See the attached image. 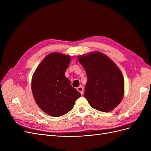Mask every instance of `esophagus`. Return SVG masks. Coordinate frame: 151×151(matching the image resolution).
Masks as SVG:
<instances>
[{"label":"esophagus","instance_id":"34e87169","mask_svg":"<svg viewBox=\"0 0 151 151\" xmlns=\"http://www.w3.org/2000/svg\"><path fill=\"white\" fill-rule=\"evenodd\" d=\"M77 90L79 91V92L83 95V92H84V88H83V87L82 86H79V87H77Z\"/></svg>","mask_w":151,"mask_h":151}]
</instances>
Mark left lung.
<instances>
[{"label":"left lung","instance_id":"8db88e82","mask_svg":"<svg viewBox=\"0 0 151 151\" xmlns=\"http://www.w3.org/2000/svg\"><path fill=\"white\" fill-rule=\"evenodd\" d=\"M88 76L84 96L91 106L100 111H112L124 95V78L111 59L99 52L78 57Z\"/></svg>","mask_w":151,"mask_h":151}]
</instances>
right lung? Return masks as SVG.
I'll return each mask as SVG.
<instances>
[{"label": "right lung", "mask_w": 151, "mask_h": 151, "mask_svg": "<svg viewBox=\"0 0 151 151\" xmlns=\"http://www.w3.org/2000/svg\"><path fill=\"white\" fill-rule=\"evenodd\" d=\"M68 55L48 54L36 68L31 80V89L36 104L45 113L58 117L70 111L81 93L65 76L70 62Z\"/></svg>", "instance_id": "add662e5"}]
</instances>
